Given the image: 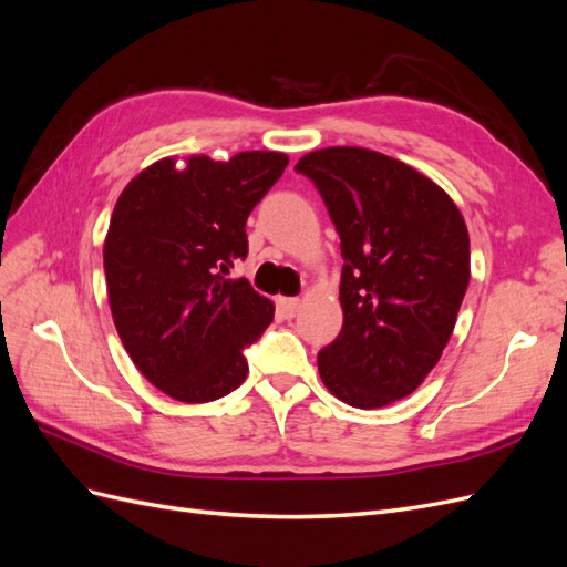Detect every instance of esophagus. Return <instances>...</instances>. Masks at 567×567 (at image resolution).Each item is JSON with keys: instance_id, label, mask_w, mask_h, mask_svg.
<instances>
[{"instance_id": "esophagus-1", "label": "esophagus", "mask_w": 567, "mask_h": 567, "mask_svg": "<svg viewBox=\"0 0 567 567\" xmlns=\"http://www.w3.org/2000/svg\"><path fill=\"white\" fill-rule=\"evenodd\" d=\"M277 310L284 319H293L300 312V300L298 298H279Z\"/></svg>"}]
</instances>
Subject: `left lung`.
I'll return each instance as SVG.
<instances>
[{
  "instance_id": "left-lung-1",
  "label": "left lung",
  "mask_w": 567,
  "mask_h": 567,
  "mask_svg": "<svg viewBox=\"0 0 567 567\" xmlns=\"http://www.w3.org/2000/svg\"><path fill=\"white\" fill-rule=\"evenodd\" d=\"M296 169L319 188L346 260L342 329L317 357L321 381L357 409L398 402L452 338L471 279L466 221L433 179L379 151L319 148Z\"/></svg>"
}]
</instances>
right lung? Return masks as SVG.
<instances>
[{
  "label": "right lung",
  "mask_w": 567,
  "mask_h": 567,
  "mask_svg": "<svg viewBox=\"0 0 567 567\" xmlns=\"http://www.w3.org/2000/svg\"><path fill=\"white\" fill-rule=\"evenodd\" d=\"M288 165L279 151L163 158L120 194L104 241L111 315L134 367L186 404L246 381L244 350L274 319L246 279V219Z\"/></svg>",
  "instance_id": "add662e5"
}]
</instances>
